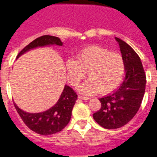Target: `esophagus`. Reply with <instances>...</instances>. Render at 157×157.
<instances>
[{
    "instance_id": "34e87169",
    "label": "esophagus",
    "mask_w": 157,
    "mask_h": 157,
    "mask_svg": "<svg viewBox=\"0 0 157 157\" xmlns=\"http://www.w3.org/2000/svg\"><path fill=\"white\" fill-rule=\"evenodd\" d=\"M78 98L80 100H84V101H87V100L90 99L89 98H86V97H83V96H81V95L78 96Z\"/></svg>"
}]
</instances>
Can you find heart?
I'll return each mask as SVG.
<instances>
[{"mask_svg": "<svg viewBox=\"0 0 157 157\" xmlns=\"http://www.w3.org/2000/svg\"><path fill=\"white\" fill-rule=\"evenodd\" d=\"M67 78L73 86L87 76L89 79L78 90L86 95L109 94L122 82L125 73V62L121 54L111 52L99 45H90L76 53V59L65 63Z\"/></svg>", "mask_w": 157, "mask_h": 157, "instance_id": "b5f03b06", "label": "heart"}]
</instances>
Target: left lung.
I'll list each match as a JSON object with an SVG mask.
<instances>
[{"instance_id": "left-lung-1", "label": "left lung", "mask_w": 157, "mask_h": 157, "mask_svg": "<svg viewBox=\"0 0 157 157\" xmlns=\"http://www.w3.org/2000/svg\"><path fill=\"white\" fill-rule=\"evenodd\" d=\"M125 62L124 81L112 94L100 98L101 107L93 116L105 129H117L132 120L138 112L145 90L146 76L141 59L123 40L116 37Z\"/></svg>"}]
</instances>
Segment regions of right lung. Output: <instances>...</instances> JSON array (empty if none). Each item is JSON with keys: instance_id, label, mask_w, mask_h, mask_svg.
<instances>
[{"instance_id": "right-lung-1", "label": "right lung", "mask_w": 157, "mask_h": 157, "mask_svg": "<svg viewBox=\"0 0 157 157\" xmlns=\"http://www.w3.org/2000/svg\"><path fill=\"white\" fill-rule=\"evenodd\" d=\"M56 45L61 46L63 42L55 36L43 35L23 48L18 54L17 58L27 51L37 47ZM78 95L72 88L65 86L60 98L54 106L43 112L29 113L20 109L14 102V106L21 117L23 123L31 130L41 135H50L61 131L71 120L72 109L78 99Z\"/></svg>"}]
</instances>
